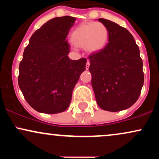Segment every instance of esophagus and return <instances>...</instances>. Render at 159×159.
<instances>
[{
	"label": "esophagus",
	"mask_w": 159,
	"mask_h": 159,
	"mask_svg": "<svg viewBox=\"0 0 159 159\" xmlns=\"http://www.w3.org/2000/svg\"><path fill=\"white\" fill-rule=\"evenodd\" d=\"M90 61H89V60H87V63H86V69H89V66H90Z\"/></svg>",
	"instance_id": "esophagus-1"
}]
</instances>
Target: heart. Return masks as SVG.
<instances>
[{"mask_svg": "<svg viewBox=\"0 0 159 159\" xmlns=\"http://www.w3.org/2000/svg\"><path fill=\"white\" fill-rule=\"evenodd\" d=\"M108 39V30L101 22L84 23L76 27L71 35L75 45L84 48L89 52L96 53L105 48Z\"/></svg>", "mask_w": 159, "mask_h": 159, "instance_id": "heart-1", "label": "heart"}]
</instances>
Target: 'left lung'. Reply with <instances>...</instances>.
Listing matches in <instances>:
<instances>
[{"instance_id": "8db88e82", "label": "left lung", "mask_w": 159, "mask_h": 159, "mask_svg": "<svg viewBox=\"0 0 159 159\" xmlns=\"http://www.w3.org/2000/svg\"><path fill=\"white\" fill-rule=\"evenodd\" d=\"M98 21L107 27L109 43L88 57L91 84L98 106L116 112L130 107L139 98L144 81L143 61L127 29L105 19Z\"/></svg>"}]
</instances>
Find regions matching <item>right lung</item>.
<instances>
[{"instance_id": "right-lung-1", "label": "right lung", "mask_w": 159, "mask_h": 159, "mask_svg": "<svg viewBox=\"0 0 159 159\" xmlns=\"http://www.w3.org/2000/svg\"><path fill=\"white\" fill-rule=\"evenodd\" d=\"M75 18L49 20L30 37L19 64L20 90L34 110L57 114L66 110L72 91L86 68V58L69 59L66 40Z\"/></svg>"}]
</instances>
